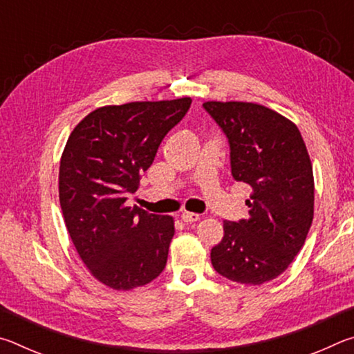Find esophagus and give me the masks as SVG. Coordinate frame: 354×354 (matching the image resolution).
<instances>
[{
	"label": "esophagus",
	"mask_w": 354,
	"mask_h": 354,
	"mask_svg": "<svg viewBox=\"0 0 354 354\" xmlns=\"http://www.w3.org/2000/svg\"><path fill=\"white\" fill-rule=\"evenodd\" d=\"M181 218L185 223H194V221H198L200 220V214H195V212H183L181 214Z\"/></svg>",
	"instance_id": "esophagus-1"
}]
</instances>
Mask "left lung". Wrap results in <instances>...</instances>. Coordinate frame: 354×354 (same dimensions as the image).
I'll list each match as a JSON object with an SVG mask.
<instances>
[{"label":"left lung","instance_id":"left-lung-1","mask_svg":"<svg viewBox=\"0 0 354 354\" xmlns=\"http://www.w3.org/2000/svg\"><path fill=\"white\" fill-rule=\"evenodd\" d=\"M203 107L230 143L232 178L253 189L248 217L223 221L212 267L234 283L261 286L286 272L306 241L314 218L313 164L298 128L281 113L242 101Z\"/></svg>","mask_w":354,"mask_h":354}]
</instances>
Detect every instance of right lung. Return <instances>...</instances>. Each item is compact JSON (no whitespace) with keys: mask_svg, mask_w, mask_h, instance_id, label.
<instances>
[{"mask_svg":"<svg viewBox=\"0 0 354 354\" xmlns=\"http://www.w3.org/2000/svg\"><path fill=\"white\" fill-rule=\"evenodd\" d=\"M192 98L104 106L71 131L59 169V201L77 254L100 283L131 290L158 278L175 234L169 215L124 205Z\"/></svg>","mask_w":354,"mask_h":354,"instance_id":"obj_1","label":"right lung"}]
</instances>
